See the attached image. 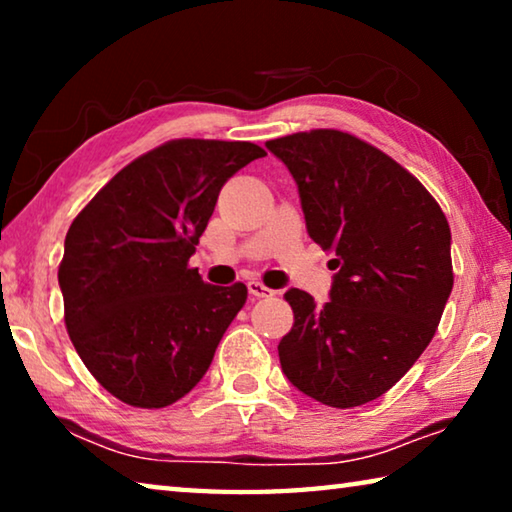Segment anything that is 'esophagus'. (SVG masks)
<instances>
[{"instance_id": "obj_1", "label": "esophagus", "mask_w": 512, "mask_h": 512, "mask_svg": "<svg viewBox=\"0 0 512 512\" xmlns=\"http://www.w3.org/2000/svg\"><path fill=\"white\" fill-rule=\"evenodd\" d=\"M248 291H250V296H255V298H273L275 296L273 289L264 287V284L257 282V280L248 282Z\"/></svg>"}]
</instances>
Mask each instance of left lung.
Returning <instances> with one entry per match:
<instances>
[{
    "label": "left lung",
    "instance_id": "1",
    "mask_svg": "<svg viewBox=\"0 0 512 512\" xmlns=\"http://www.w3.org/2000/svg\"><path fill=\"white\" fill-rule=\"evenodd\" d=\"M296 180L307 232L334 277L329 300L289 289L282 372L316 402L350 409L400 381L436 334L449 293L452 232L418 178L359 137L296 133L266 142Z\"/></svg>",
    "mask_w": 512,
    "mask_h": 512
}]
</instances>
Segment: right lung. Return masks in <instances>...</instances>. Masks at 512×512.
Returning a JSON list of instances; mask_svg holds the SVG:
<instances>
[{
    "instance_id": "right-lung-1",
    "label": "right lung",
    "mask_w": 512,
    "mask_h": 512,
    "mask_svg": "<svg viewBox=\"0 0 512 512\" xmlns=\"http://www.w3.org/2000/svg\"><path fill=\"white\" fill-rule=\"evenodd\" d=\"M250 142L173 140L121 169L69 225L58 284L65 325L117 400L162 409L203 379L246 284L189 268L225 180L264 158Z\"/></svg>"
}]
</instances>
